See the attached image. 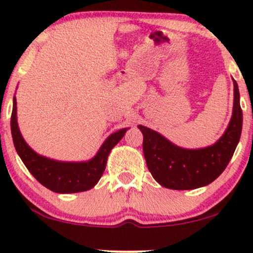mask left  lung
Here are the masks:
<instances>
[{
    "mask_svg": "<svg viewBox=\"0 0 253 253\" xmlns=\"http://www.w3.org/2000/svg\"><path fill=\"white\" fill-rule=\"evenodd\" d=\"M234 84L233 114L227 129L211 146L188 150L176 146L156 130L139 125L144 135L143 151L151 175L161 185L175 190L205 187L226 169L238 143L243 127L239 89Z\"/></svg>",
    "mask_w": 253,
    "mask_h": 253,
    "instance_id": "left-lung-1",
    "label": "left lung"
}]
</instances>
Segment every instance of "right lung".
<instances>
[{
	"instance_id": "1",
	"label": "right lung",
	"mask_w": 253,
	"mask_h": 253,
	"mask_svg": "<svg viewBox=\"0 0 253 253\" xmlns=\"http://www.w3.org/2000/svg\"><path fill=\"white\" fill-rule=\"evenodd\" d=\"M10 128L17 155L20 156L28 171L43 187L60 194L80 193V191L91 189L106 169L109 152L123 139L126 130L128 129L123 128L110 134L100 147L96 156L89 162L68 163V162L53 161L38 155L26 144L17 126L15 97L13 101Z\"/></svg>"
}]
</instances>
